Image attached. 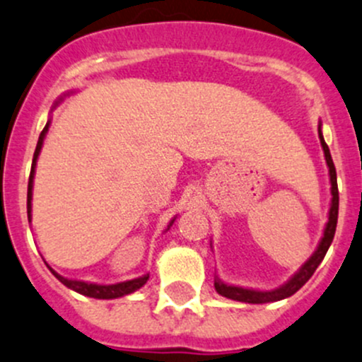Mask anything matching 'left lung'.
I'll list each match as a JSON object with an SVG mask.
<instances>
[{
	"label": "left lung",
	"mask_w": 362,
	"mask_h": 362,
	"mask_svg": "<svg viewBox=\"0 0 362 362\" xmlns=\"http://www.w3.org/2000/svg\"><path fill=\"white\" fill-rule=\"evenodd\" d=\"M319 137H320V144H322L324 150V156H326V163L329 167V180H331V209H329V218H327V225L326 230H324V237L320 238V244L317 247V251L310 256L307 263L293 275L291 281H288V284H284L282 288L274 289V291H256V289H245V288H237V286H228L223 284L221 281L216 279L214 281V288L221 296L230 298V300L235 301H244V303H270V301H279L284 300V298L291 296L308 281V279L314 275V272L317 270V267L320 262L326 256L327 249H329L331 242H333L334 232H337V221H338V185H337V169H334L333 158H331L329 148H327L326 141H324L322 132H320V125H319Z\"/></svg>",
	"instance_id": "1"
}]
</instances>
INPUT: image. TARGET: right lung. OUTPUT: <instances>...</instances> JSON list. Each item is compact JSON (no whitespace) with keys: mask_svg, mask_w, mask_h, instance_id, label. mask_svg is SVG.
<instances>
[{"mask_svg":"<svg viewBox=\"0 0 362 362\" xmlns=\"http://www.w3.org/2000/svg\"><path fill=\"white\" fill-rule=\"evenodd\" d=\"M48 130V124L45 125V129L40 134V139L38 144H36V150H35V156H33V165H31V174H29V182H28V218L31 219V199H33V177H35V167H36V160H38L40 151H42L43 146V139H45V134ZM174 223V219L170 221V225ZM50 268V267H48ZM52 270V268H50ZM52 274L66 286V288L73 289V291L85 294V296H90V298H99V300H113V298H120L125 296V294H130L134 291H137L139 288H143L146 284L148 277L150 275H143L139 279H132V281H127V282H118V284H111V286H100V284H88V282H81V281H69V279L61 277L57 272L52 270Z\"/></svg>","mask_w":362,"mask_h":362,"instance_id":"add662e5","label":"right lung"}]
</instances>
